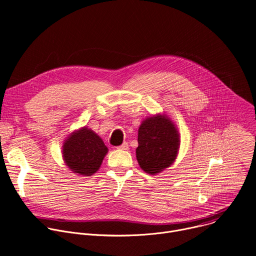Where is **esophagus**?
<instances>
[{
  "label": "esophagus",
  "mask_w": 256,
  "mask_h": 256,
  "mask_svg": "<svg viewBox=\"0 0 256 256\" xmlns=\"http://www.w3.org/2000/svg\"><path fill=\"white\" fill-rule=\"evenodd\" d=\"M118 149H120V150H128V144L126 142H124V144L118 146Z\"/></svg>",
  "instance_id": "obj_1"
}]
</instances>
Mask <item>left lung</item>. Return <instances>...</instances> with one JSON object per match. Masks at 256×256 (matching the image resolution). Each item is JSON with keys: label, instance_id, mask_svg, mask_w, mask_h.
Instances as JSON below:
<instances>
[{"label": "left lung", "instance_id": "obj_1", "mask_svg": "<svg viewBox=\"0 0 256 256\" xmlns=\"http://www.w3.org/2000/svg\"><path fill=\"white\" fill-rule=\"evenodd\" d=\"M136 150L140 167L155 175L175 161L179 146V132L173 122L165 114H156L144 120L138 132Z\"/></svg>", "mask_w": 256, "mask_h": 256}]
</instances>
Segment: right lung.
I'll use <instances>...</instances> for the list:
<instances>
[{
    "mask_svg": "<svg viewBox=\"0 0 256 256\" xmlns=\"http://www.w3.org/2000/svg\"><path fill=\"white\" fill-rule=\"evenodd\" d=\"M108 149L102 138L84 126L72 132L62 144V159L74 173L91 176L100 168Z\"/></svg>",
    "mask_w": 256,
    "mask_h": 256,
    "instance_id": "right-lung-1",
    "label": "right lung"
}]
</instances>
